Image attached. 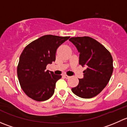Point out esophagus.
Wrapping results in <instances>:
<instances>
[{"label":"esophagus","instance_id":"esophagus-1","mask_svg":"<svg viewBox=\"0 0 127 127\" xmlns=\"http://www.w3.org/2000/svg\"><path fill=\"white\" fill-rule=\"evenodd\" d=\"M63 76L64 77L66 78V79H69V78L70 77V76H69V75H66V74H64V75H63Z\"/></svg>","mask_w":127,"mask_h":127}]
</instances>
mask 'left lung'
Segmentation results:
<instances>
[{
	"label": "left lung",
	"instance_id": "left-lung-1",
	"mask_svg": "<svg viewBox=\"0 0 127 127\" xmlns=\"http://www.w3.org/2000/svg\"><path fill=\"white\" fill-rule=\"evenodd\" d=\"M79 52V64L87 68L79 79L77 86L72 88L75 95L82 98H91L99 94L107 85L113 72L111 53L101 43L88 36L69 39Z\"/></svg>",
	"mask_w": 127,
	"mask_h": 127
}]
</instances>
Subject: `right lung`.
<instances>
[{
	"mask_svg": "<svg viewBox=\"0 0 127 127\" xmlns=\"http://www.w3.org/2000/svg\"><path fill=\"white\" fill-rule=\"evenodd\" d=\"M69 37L43 35L24 48L17 66V75L21 88L29 98L43 101L53 95L56 82L61 75L46 71V67L55 61L57 48Z\"/></svg>",
	"mask_w": 127,
	"mask_h": 127,
	"instance_id": "add662e5",
	"label": "right lung"
}]
</instances>
